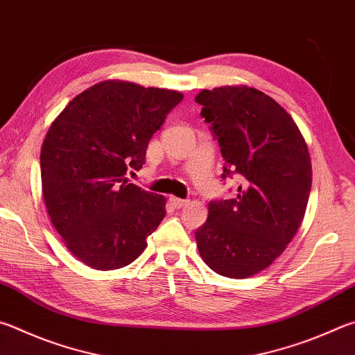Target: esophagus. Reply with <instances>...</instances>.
<instances>
[{"label":"esophagus","mask_w":355,"mask_h":355,"mask_svg":"<svg viewBox=\"0 0 355 355\" xmlns=\"http://www.w3.org/2000/svg\"><path fill=\"white\" fill-rule=\"evenodd\" d=\"M171 200V203H172V206L173 208H177V209H180V208H183V206H186L189 203V200H184V198H178V197H171L169 198Z\"/></svg>","instance_id":"esophagus-1"}]
</instances>
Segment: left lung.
Here are the masks:
<instances>
[{
    "label": "left lung",
    "instance_id": "8db88e82",
    "mask_svg": "<svg viewBox=\"0 0 355 355\" xmlns=\"http://www.w3.org/2000/svg\"><path fill=\"white\" fill-rule=\"evenodd\" d=\"M196 102L227 163L222 178L242 182L234 198L209 202L196 231L198 253L218 275L250 278L282 254L304 218L312 186L307 144L292 116L256 88L202 89Z\"/></svg>",
    "mask_w": 355,
    "mask_h": 355
}]
</instances>
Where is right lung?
I'll use <instances>...</instances> for the list:
<instances>
[{"label": "right lung", "mask_w": 355, "mask_h": 355, "mask_svg": "<svg viewBox=\"0 0 355 355\" xmlns=\"http://www.w3.org/2000/svg\"><path fill=\"white\" fill-rule=\"evenodd\" d=\"M183 99L172 89L104 80L77 94L44 137V205L63 243L94 270L132 263L166 216L163 196L128 183L152 135Z\"/></svg>", "instance_id": "1"}]
</instances>
